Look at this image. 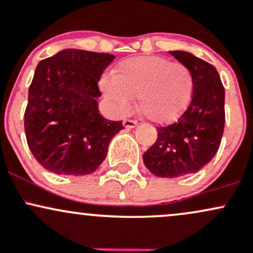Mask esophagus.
I'll use <instances>...</instances> for the list:
<instances>
[{"label":"esophagus","mask_w":253,"mask_h":253,"mask_svg":"<svg viewBox=\"0 0 253 253\" xmlns=\"http://www.w3.org/2000/svg\"><path fill=\"white\" fill-rule=\"evenodd\" d=\"M123 126L127 127V129H130V127H135L137 126V121H134V119H124Z\"/></svg>","instance_id":"34e87169"}]
</instances>
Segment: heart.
<instances>
[{
	"label": "heart",
	"mask_w": 253,
	"mask_h": 253,
	"mask_svg": "<svg viewBox=\"0 0 253 253\" xmlns=\"http://www.w3.org/2000/svg\"><path fill=\"white\" fill-rule=\"evenodd\" d=\"M100 86L116 111H127L131 96L137 95L138 109L144 117L154 123L169 124L188 109L195 80L185 64L160 56H141L122 61L112 78L101 79Z\"/></svg>",
	"instance_id": "b5f03b06"
}]
</instances>
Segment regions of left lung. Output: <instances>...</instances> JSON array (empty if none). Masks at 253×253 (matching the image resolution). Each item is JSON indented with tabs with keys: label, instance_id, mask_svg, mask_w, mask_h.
<instances>
[{
	"label": "left lung",
	"instance_id": "obj_1",
	"mask_svg": "<svg viewBox=\"0 0 253 253\" xmlns=\"http://www.w3.org/2000/svg\"><path fill=\"white\" fill-rule=\"evenodd\" d=\"M169 53L191 70V103L175 123L158 129L155 143L143 154L153 174L175 178L203 169L220 147L225 127V88L214 65L185 51Z\"/></svg>",
	"mask_w": 253,
	"mask_h": 253
}]
</instances>
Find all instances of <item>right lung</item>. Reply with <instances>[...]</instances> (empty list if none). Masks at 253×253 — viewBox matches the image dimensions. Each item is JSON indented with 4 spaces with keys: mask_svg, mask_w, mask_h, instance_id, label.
<instances>
[{
    "mask_svg": "<svg viewBox=\"0 0 253 253\" xmlns=\"http://www.w3.org/2000/svg\"><path fill=\"white\" fill-rule=\"evenodd\" d=\"M115 59L110 53L65 49L42 59L28 89L25 134L36 160L56 174L84 175L106 158L122 121L104 118L98 82Z\"/></svg>",
    "mask_w": 253,
    "mask_h": 253,
    "instance_id": "right-lung-1",
    "label": "right lung"
}]
</instances>
